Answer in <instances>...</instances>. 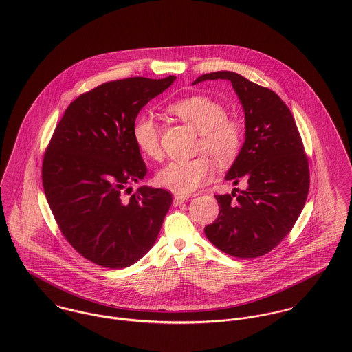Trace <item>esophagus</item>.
<instances>
[{
    "instance_id": "esophagus-1",
    "label": "esophagus",
    "mask_w": 352,
    "mask_h": 352,
    "mask_svg": "<svg viewBox=\"0 0 352 352\" xmlns=\"http://www.w3.org/2000/svg\"><path fill=\"white\" fill-rule=\"evenodd\" d=\"M188 201V197L187 195H176L175 198H173V204L175 206H179V204H182V203H184V201Z\"/></svg>"
}]
</instances>
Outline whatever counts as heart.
<instances>
[{
  "instance_id": "b5f03b06",
  "label": "heart",
  "mask_w": 352,
  "mask_h": 352,
  "mask_svg": "<svg viewBox=\"0 0 352 352\" xmlns=\"http://www.w3.org/2000/svg\"><path fill=\"white\" fill-rule=\"evenodd\" d=\"M168 109L201 134L199 151L219 165L234 161L241 148L243 130L237 122L228 119V112L221 102L206 96H191L175 101ZM133 140L146 157L153 160L161 157L160 129L149 115H141L135 119ZM211 177V164L201 155L194 160L170 161L158 170L155 180L158 186L177 195H190L208 183Z\"/></svg>"
}]
</instances>
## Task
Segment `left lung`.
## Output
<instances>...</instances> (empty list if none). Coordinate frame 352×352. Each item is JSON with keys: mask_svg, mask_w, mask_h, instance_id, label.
Instances as JSON below:
<instances>
[{"mask_svg": "<svg viewBox=\"0 0 352 352\" xmlns=\"http://www.w3.org/2000/svg\"><path fill=\"white\" fill-rule=\"evenodd\" d=\"M232 82L245 113V142L225 180L247 182L239 195H215L218 218L204 228L212 245L230 256L251 258L272 251L293 229L309 192V164L296 120L271 89L234 72L198 77Z\"/></svg>", "mask_w": 352, "mask_h": 352, "instance_id": "1", "label": "left lung"}]
</instances>
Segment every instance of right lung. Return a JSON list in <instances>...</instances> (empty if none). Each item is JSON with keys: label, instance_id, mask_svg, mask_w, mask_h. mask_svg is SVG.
Instances as JSON below:
<instances>
[{"label": "right lung", "instance_id": "right-lung-1", "mask_svg": "<svg viewBox=\"0 0 352 352\" xmlns=\"http://www.w3.org/2000/svg\"><path fill=\"white\" fill-rule=\"evenodd\" d=\"M176 77L124 78L78 96L55 127L42 179L54 218L70 245L89 261L126 268L154 245L172 194L130 184L148 169L133 140L140 111Z\"/></svg>", "mask_w": 352, "mask_h": 352}]
</instances>
